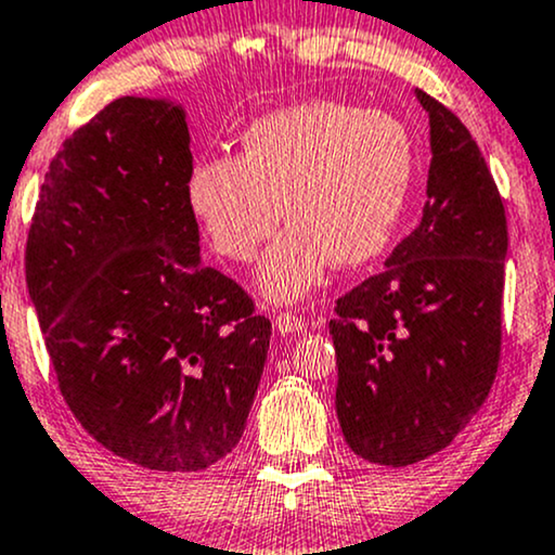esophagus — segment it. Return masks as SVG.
Returning a JSON list of instances; mask_svg holds the SVG:
<instances>
[{"label":"esophagus","mask_w":555,"mask_h":555,"mask_svg":"<svg viewBox=\"0 0 555 555\" xmlns=\"http://www.w3.org/2000/svg\"><path fill=\"white\" fill-rule=\"evenodd\" d=\"M275 330H278L280 335L304 333V330H307V322H304L301 317L288 314V311H285V314H278V317H275Z\"/></svg>","instance_id":"obj_1"}]
</instances>
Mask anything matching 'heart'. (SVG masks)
Here are the masks:
<instances>
[{"label": "heart", "mask_w": 555, "mask_h": 555, "mask_svg": "<svg viewBox=\"0 0 555 555\" xmlns=\"http://www.w3.org/2000/svg\"><path fill=\"white\" fill-rule=\"evenodd\" d=\"M414 152L401 120L333 99L259 117L241 154L202 157L185 172V202L211 248L251 261L291 222L257 272L261 296H307L335 264L359 267L385 251L412 189Z\"/></svg>", "instance_id": "obj_1"}]
</instances>
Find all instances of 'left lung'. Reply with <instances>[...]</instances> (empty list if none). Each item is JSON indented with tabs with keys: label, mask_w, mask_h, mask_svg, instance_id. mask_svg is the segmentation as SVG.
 <instances>
[{
	"label": "left lung",
	"mask_w": 555,
	"mask_h": 555,
	"mask_svg": "<svg viewBox=\"0 0 555 555\" xmlns=\"http://www.w3.org/2000/svg\"><path fill=\"white\" fill-rule=\"evenodd\" d=\"M414 93L433 152L422 222L330 320L340 429L383 466L443 451L485 403L501 357L506 211L464 122Z\"/></svg>",
	"instance_id": "left-lung-1"
}]
</instances>
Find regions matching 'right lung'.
I'll list each match as a JSON object with an SVG mask.
<instances>
[{"label":"right lung","mask_w":555,"mask_h":555,"mask_svg":"<svg viewBox=\"0 0 555 555\" xmlns=\"http://www.w3.org/2000/svg\"><path fill=\"white\" fill-rule=\"evenodd\" d=\"M176 99L122 96L43 176L26 283L62 396L115 456L202 472L244 435L272 325L202 261Z\"/></svg>","instance_id":"right-lung-1"}]
</instances>
